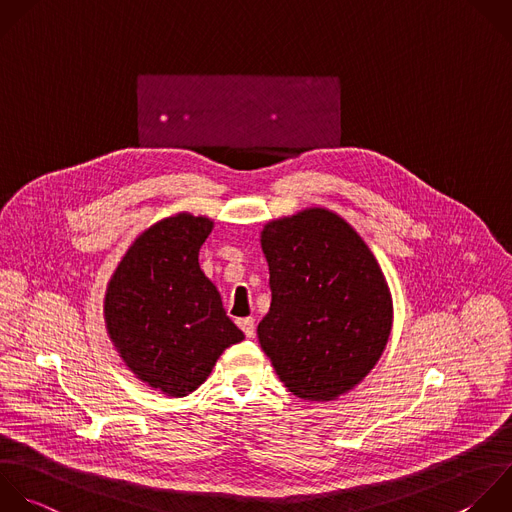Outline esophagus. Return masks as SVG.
<instances>
[{"instance_id": "34e87169", "label": "esophagus", "mask_w": 512, "mask_h": 512, "mask_svg": "<svg viewBox=\"0 0 512 512\" xmlns=\"http://www.w3.org/2000/svg\"><path fill=\"white\" fill-rule=\"evenodd\" d=\"M238 326L244 330L246 338L254 336V318H242V320H238Z\"/></svg>"}]
</instances>
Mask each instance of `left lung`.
Returning a JSON list of instances; mask_svg holds the SVG:
<instances>
[{
  "label": "left lung",
  "mask_w": 512,
  "mask_h": 512,
  "mask_svg": "<svg viewBox=\"0 0 512 512\" xmlns=\"http://www.w3.org/2000/svg\"><path fill=\"white\" fill-rule=\"evenodd\" d=\"M272 302L258 340L284 386L304 400L346 394L380 360L392 296L374 254L336 212L306 208L260 234Z\"/></svg>",
  "instance_id": "left-lung-1"
}]
</instances>
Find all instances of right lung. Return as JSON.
<instances>
[{
  "mask_svg": "<svg viewBox=\"0 0 512 512\" xmlns=\"http://www.w3.org/2000/svg\"><path fill=\"white\" fill-rule=\"evenodd\" d=\"M214 222L180 212L144 230L114 270L104 320L126 366L180 398L210 376L220 354L244 340L198 254Z\"/></svg>",
  "mask_w": 512,
  "mask_h": 512,
  "instance_id": "obj_1",
  "label": "right lung"
}]
</instances>
